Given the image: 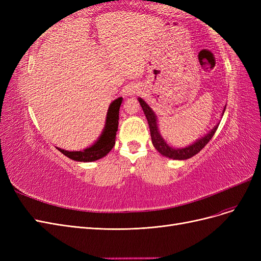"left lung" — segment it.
<instances>
[{"label": "left lung", "instance_id": "left-lung-1", "mask_svg": "<svg viewBox=\"0 0 261 261\" xmlns=\"http://www.w3.org/2000/svg\"><path fill=\"white\" fill-rule=\"evenodd\" d=\"M138 101H139L141 108H143L144 113L147 117L149 128H150V134H151V140H152V144H153L154 148L162 155L171 158V159L185 160V159H188V158L194 156L209 143L210 139L213 137V135H215V133L218 128V126H216V127L213 128L209 134H207L206 136L198 139L196 143H194L191 146H188L183 149H173L172 147H170L167 143H165L164 139L159 134V130H158V126H156L155 114L153 113L152 110L150 109V107L141 98H138ZM224 110H225V108H224ZM224 110H223V112H224Z\"/></svg>", "mask_w": 261, "mask_h": 261}]
</instances>
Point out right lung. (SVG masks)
<instances>
[{
    "mask_svg": "<svg viewBox=\"0 0 261 261\" xmlns=\"http://www.w3.org/2000/svg\"><path fill=\"white\" fill-rule=\"evenodd\" d=\"M123 98H117L109 107L107 114L106 127L100 138L96 144L91 147L87 148L83 151H67L64 149L58 148L60 151L68 156L69 159L81 162H91L101 159L111 151L113 146L115 145V136L118 126V113H120V107Z\"/></svg>",
    "mask_w": 261,
    "mask_h": 261,
    "instance_id": "1",
    "label": "right lung"
}]
</instances>
